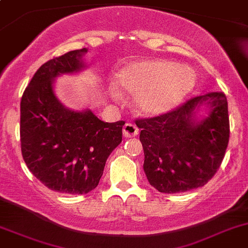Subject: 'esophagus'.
Here are the masks:
<instances>
[{
  "label": "esophagus",
  "instance_id": "34e87169",
  "mask_svg": "<svg viewBox=\"0 0 248 248\" xmlns=\"http://www.w3.org/2000/svg\"><path fill=\"white\" fill-rule=\"evenodd\" d=\"M122 133H124V138H133V137H137L139 134V129L137 126L132 124H126L122 128Z\"/></svg>",
  "mask_w": 248,
  "mask_h": 248
}]
</instances>
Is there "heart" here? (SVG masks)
<instances>
[{
  "mask_svg": "<svg viewBox=\"0 0 248 248\" xmlns=\"http://www.w3.org/2000/svg\"><path fill=\"white\" fill-rule=\"evenodd\" d=\"M193 69L170 60H139L127 63L115 74L110 92L134 95L135 107L142 115L161 116L175 109L192 92Z\"/></svg>",
  "mask_w": 248,
  "mask_h": 248,
  "instance_id": "obj_1",
  "label": "heart"
}]
</instances>
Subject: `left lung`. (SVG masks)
I'll list each match as a JSON object with an SVG mask.
<instances>
[{"label": "left lung", "mask_w": 248, "mask_h": 248, "mask_svg": "<svg viewBox=\"0 0 248 248\" xmlns=\"http://www.w3.org/2000/svg\"><path fill=\"white\" fill-rule=\"evenodd\" d=\"M145 153L143 170L161 193H181L206 185L221 165L230 139L227 99L208 93L175 110L138 120Z\"/></svg>", "instance_id": "obj_1"}]
</instances>
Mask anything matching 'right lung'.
Listing matches in <instances>:
<instances>
[{
  "label": "right lung",
  "mask_w": 248,
  "mask_h": 248,
  "mask_svg": "<svg viewBox=\"0 0 248 248\" xmlns=\"http://www.w3.org/2000/svg\"><path fill=\"white\" fill-rule=\"evenodd\" d=\"M88 49L68 51L43 63L21 100V151L27 167L45 186L66 194L96 188L106 161L122 141L124 121L103 122L89 108L66 107L55 81L87 69Z\"/></svg>",
  "instance_id": "1"
}]
</instances>
